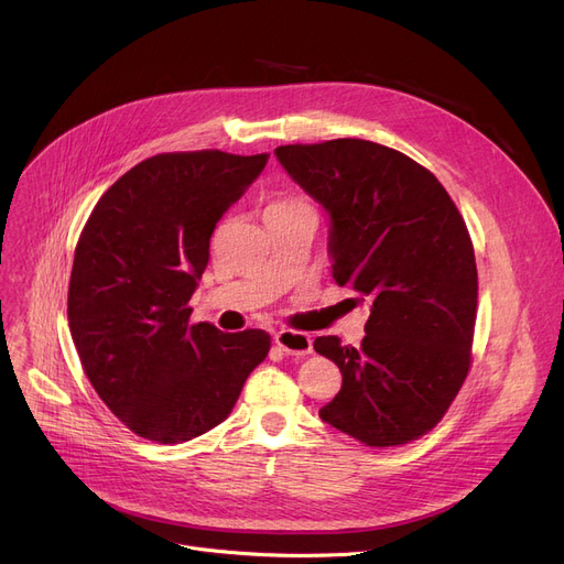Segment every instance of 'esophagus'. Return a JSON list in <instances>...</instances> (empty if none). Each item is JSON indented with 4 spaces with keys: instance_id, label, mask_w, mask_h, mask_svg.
Here are the masks:
<instances>
[{
    "instance_id": "34e87169",
    "label": "esophagus",
    "mask_w": 564,
    "mask_h": 564,
    "mask_svg": "<svg viewBox=\"0 0 564 564\" xmlns=\"http://www.w3.org/2000/svg\"><path fill=\"white\" fill-rule=\"evenodd\" d=\"M274 343L283 349L288 357H306L313 351V340L308 334L302 332H279L274 334Z\"/></svg>"
}]
</instances>
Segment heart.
I'll use <instances>...</instances> for the list:
<instances>
[{"label": "heart", "instance_id": "1", "mask_svg": "<svg viewBox=\"0 0 564 564\" xmlns=\"http://www.w3.org/2000/svg\"><path fill=\"white\" fill-rule=\"evenodd\" d=\"M288 205H302V203H279V205H272V207H288Z\"/></svg>", "mask_w": 564, "mask_h": 564}]
</instances>
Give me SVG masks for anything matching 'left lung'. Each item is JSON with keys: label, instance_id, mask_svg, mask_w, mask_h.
I'll list each match as a JSON object with an SVG mask.
<instances>
[{"label": "left lung", "instance_id": "obj_1", "mask_svg": "<svg viewBox=\"0 0 564 564\" xmlns=\"http://www.w3.org/2000/svg\"><path fill=\"white\" fill-rule=\"evenodd\" d=\"M274 155L329 215L336 283L370 308L359 347L313 343L343 375L319 419L375 448L423 436L470 364L478 267L459 210L427 169L375 141L294 143Z\"/></svg>", "mask_w": 564, "mask_h": 564}]
</instances>
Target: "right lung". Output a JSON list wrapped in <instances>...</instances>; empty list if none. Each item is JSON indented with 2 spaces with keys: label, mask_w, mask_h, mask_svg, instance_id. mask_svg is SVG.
Wrapping results in <instances>:
<instances>
[{
  "label": "right lung",
  "mask_w": 564,
  "mask_h": 564,
  "mask_svg": "<svg viewBox=\"0 0 564 564\" xmlns=\"http://www.w3.org/2000/svg\"><path fill=\"white\" fill-rule=\"evenodd\" d=\"M270 155L164 153L102 194L75 249L68 324L88 381L143 438L183 443L217 427L270 351L260 329L189 324L210 237Z\"/></svg>",
  "instance_id": "add662e5"
}]
</instances>
